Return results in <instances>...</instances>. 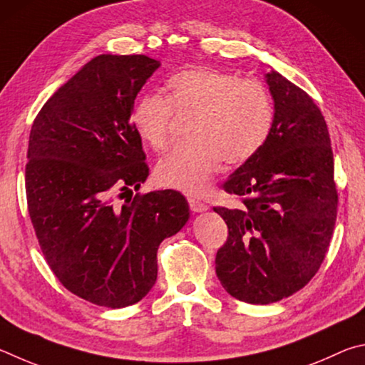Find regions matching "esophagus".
Instances as JSON below:
<instances>
[{
  "instance_id": "obj_1",
  "label": "esophagus",
  "mask_w": 365,
  "mask_h": 365,
  "mask_svg": "<svg viewBox=\"0 0 365 365\" xmlns=\"http://www.w3.org/2000/svg\"><path fill=\"white\" fill-rule=\"evenodd\" d=\"M189 207H190V210H192L194 213H202V212H207L208 210V207L205 205V203H203L202 200H199V199H194V197H189Z\"/></svg>"
}]
</instances>
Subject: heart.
Here are the masks:
<instances>
[{"label": "heart", "instance_id": "1", "mask_svg": "<svg viewBox=\"0 0 365 365\" xmlns=\"http://www.w3.org/2000/svg\"><path fill=\"white\" fill-rule=\"evenodd\" d=\"M166 96L144 94L134 102L131 123L153 150L171 145L173 112L195 115L189 128L194 143L178 147L157 165V181L189 195L205 192L222 160L245 163L263 149L274 123L267 89L258 81L213 68L171 75Z\"/></svg>", "mask_w": 365, "mask_h": 365}]
</instances>
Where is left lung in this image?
Returning a JSON list of instances; mask_svg holds the SVG:
<instances>
[{"label": "left lung", "instance_id": "obj_1", "mask_svg": "<svg viewBox=\"0 0 365 365\" xmlns=\"http://www.w3.org/2000/svg\"><path fill=\"white\" fill-rule=\"evenodd\" d=\"M264 80L274 101L271 134L222 184L242 207L213 208L229 229L216 276L229 295L252 304L280 302L309 282L327 253L338 205L322 112L276 70Z\"/></svg>", "mask_w": 365, "mask_h": 365}]
</instances>
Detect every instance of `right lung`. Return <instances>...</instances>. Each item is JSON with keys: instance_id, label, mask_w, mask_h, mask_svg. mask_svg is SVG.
<instances>
[{"instance_id": "right-lung-1", "label": "right lung", "mask_w": 365, "mask_h": 365, "mask_svg": "<svg viewBox=\"0 0 365 365\" xmlns=\"http://www.w3.org/2000/svg\"><path fill=\"white\" fill-rule=\"evenodd\" d=\"M158 67L143 54L94 57L51 96L30 131L25 190L41 252L67 290L106 308L150 292L158 245L190 216L171 189L112 202L149 176L131 110Z\"/></svg>"}]
</instances>
